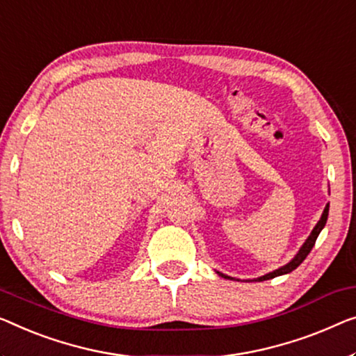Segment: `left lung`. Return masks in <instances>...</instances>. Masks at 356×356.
<instances>
[{
	"instance_id": "8db88e82",
	"label": "left lung",
	"mask_w": 356,
	"mask_h": 356,
	"mask_svg": "<svg viewBox=\"0 0 356 356\" xmlns=\"http://www.w3.org/2000/svg\"><path fill=\"white\" fill-rule=\"evenodd\" d=\"M327 214H330V203L326 204V208H325V211H323V214H321V217H320V220H318V224L314 227V230H312V233L309 235V238H307V240H305L304 245L300 246L299 252H297L296 256H294L293 259H291V261H289L288 264L283 265V267L277 268V270H273V272H270V273H267V275H264V277H259V278H254V280H249V281H265V280H272V278H275V277H281V275L291 273V272H293V270H296L297 267H299V265L305 261V257L309 256V254H310L312 248L315 246V241H316L318 235H320L321 230L325 229L326 220H327ZM216 273L219 275V277H222V278H227V280H235V278L229 277V275H224V273H220V272H216Z\"/></svg>"
}]
</instances>
